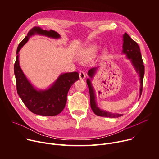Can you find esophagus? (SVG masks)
Masks as SVG:
<instances>
[{
	"mask_svg": "<svg viewBox=\"0 0 159 159\" xmlns=\"http://www.w3.org/2000/svg\"><path fill=\"white\" fill-rule=\"evenodd\" d=\"M79 77H80V79L84 80V79H85L86 75H85V74L83 71H81V72H80V73H79Z\"/></svg>",
	"mask_w": 159,
	"mask_h": 159,
	"instance_id": "1",
	"label": "esophagus"
}]
</instances>
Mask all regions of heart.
Segmentation results:
<instances>
[{
  "label": "heart",
  "mask_w": 159,
  "mask_h": 159,
  "mask_svg": "<svg viewBox=\"0 0 159 159\" xmlns=\"http://www.w3.org/2000/svg\"><path fill=\"white\" fill-rule=\"evenodd\" d=\"M99 48V47L97 46V45H90V46L86 47L81 52V55L80 57V60L82 61H85L90 58L93 57L97 53ZM103 52L104 54H107V49H105Z\"/></svg>",
  "instance_id": "b5f03b06"
}]
</instances>
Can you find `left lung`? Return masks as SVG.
<instances>
[{"instance_id": "obj_1", "label": "left lung", "mask_w": 159, "mask_h": 159, "mask_svg": "<svg viewBox=\"0 0 159 159\" xmlns=\"http://www.w3.org/2000/svg\"><path fill=\"white\" fill-rule=\"evenodd\" d=\"M123 50L122 53L126 55L128 59L130 60V61L134 68L136 72H137L139 76L140 87V98L142 93L143 89V81L145 73V67L143 65V61L142 60V55L140 53V47L138 44L136 43L133 39H132L130 36L125 33L123 36ZM98 67H94L90 69L88 71V75L90 79H87V84L89 87V93H90V104L92 110L95 114L99 116L107 117V118H119L123 115L118 114V113H112L107 112L100 109L96 102V96L95 90L92 85L91 80L94 77Z\"/></svg>"}]
</instances>
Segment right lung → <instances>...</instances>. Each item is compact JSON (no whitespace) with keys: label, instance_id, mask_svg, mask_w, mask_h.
<instances>
[{"label":"right lung","instance_id":"add662e5","mask_svg":"<svg viewBox=\"0 0 159 159\" xmlns=\"http://www.w3.org/2000/svg\"><path fill=\"white\" fill-rule=\"evenodd\" d=\"M35 34L53 39L60 38V34L56 31L44 30L39 26H35L30 30L27 36L19 43L16 52L14 71L17 92L23 103L34 114L48 116H56L63 110L66 102L68 92L74 83L79 80V74L77 72L61 74L48 89L39 90L35 88L22 72L19 61V52L30 38Z\"/></svg>","mask_w":159,"mask_h":159}]
</instances>
